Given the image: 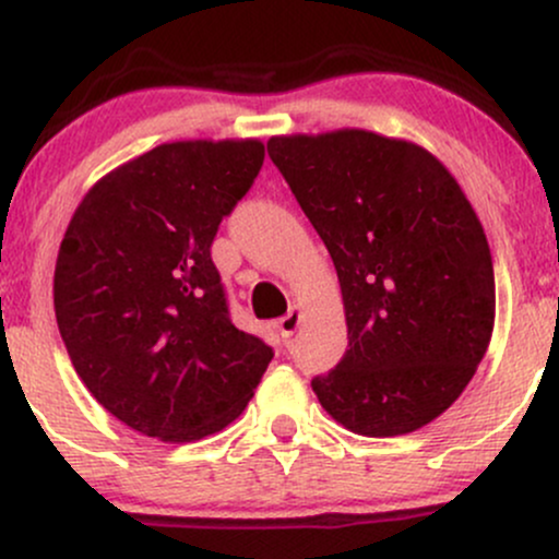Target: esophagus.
I'll return each instance as SVG.
<instances>
[{
	"label": "esophagus",
	"instance_id": "obj_1",
	"mask_svg": "<svg viewBox=\"0 0 559 559\" xmlns=\"http://www.w3.org/2000/svg\"><path fill=\"white\" fill-rule=\"evenodd\" d=\"M299 320H301V316H299L297 307H292V310H288V316H284V318L278 320V333H281V338H284L286 344L292 342V336H294V333H297Z\"/></svg>",
	"mask_w": 559,
	"mask_h": 559
}]
</instances>
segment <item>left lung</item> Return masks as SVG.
<instances>
[{"mask_svg":"<svg viewBox=\"0 0 559 559\" xmlns=\"http://www.w3.org/2000/svg\"><path fill=\"white\" fill-rule=\"evenodd\" d=\"M267 155L342 284L349 349L312 391L355 433L418 431L491 338L493 265L471 202L426 150L370 131L275 136Z\"/></svg>","mask_w":559,"mask_h":559,"instance_id":"8db88e82","label":"left lung"}]
</instances>
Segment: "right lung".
<instances>
[{"label": "right lung", "mask_w": 559, "mask_h": 559, "mask_svg": "<svg viewBox=\"0 0 559 559\" xmlns=\"http://www.w3.org/2000/svg\"><path fill=\"white\" fill-rule=\"evenodd\" d=\"M260 141H176L83 197L55 267V316L75 373L133 431L194 441L252 400L273 349L236 329L213 247L252 189Z\"/></svg>", "instance_id": "add662e5"}]
</instances>
